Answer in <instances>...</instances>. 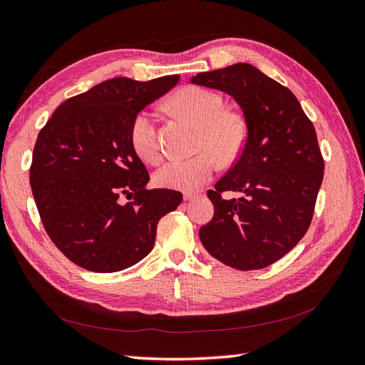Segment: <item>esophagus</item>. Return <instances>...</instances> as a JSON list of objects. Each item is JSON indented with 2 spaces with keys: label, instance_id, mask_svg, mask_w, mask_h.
Wrapping results in <instances>:
<instances>
[{
  "label": "esophagus",
  "instance_id": "34e87169",
  "mask_svg": "<svg viewBox=\"0 0 365 365\" xmlns=\"http://www.w3.org/2000/svg\"><path fill=\"white\" fill-rule=\"evenodd\" d=\"M198 196H201V193H198V192H185V193H184V200L189 201V200L198 198Z\"/></svg>",
  "mask_w": 365,
  "mask_h": 365
}]
</instances>
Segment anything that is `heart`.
Here are the masks:
<instances>
[{"mask_svg": "<svg viewBox=\"0 0 365 365\" xmlns=\"http://www.w3.org/2000/svg\"><path fill=\"white\" fill-rule=\"evenodd\" d=\"M170 107L198 127L195 150L189 160H172L156 172L155 181L175 190H195L212 178L218 159L227 165L240 158L247 140L242 118L225 110L224 98L209 88L187 86L170 98ZM130 144L141 160L156 163L161 156L156 124L150 113L138 112L130 124Z\"/></svg>", "mask_w": 365, "mask_h": 365, "instance_id": "1", "label": "heart"}]
</instances>
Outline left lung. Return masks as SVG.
Returning a JSON list of instances; mask_svg holds the SVG:
<instances>
[{"mask_svg":"<svg viewBox=\"0 0 365 365\" xmlns=\"http://www.w3.org/2000/svg\"><path fill=\"white\" fill-rule=\"evenodd\" d=\"M192 83L232 95L247 125L240 158L207 192L215 213L200 229L201 242L229 267L264 269L310 227L324 176L317 132L297 96L250 64L202 72ZM230 190L243 198L224 200Z\"/></svg>","mask_w":365,"mask_h":365,"instance_id":"obj_1","label":"left lung"}]
</instances>
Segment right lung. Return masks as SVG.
<instances>
[{
    "mask_svg": "<svg viewBox=\"0 0 365 365\" xmlns=\"http://www.w3.org/2000/svg\"><path fill=\"white\" fill-rule=\"evenodd\" d=\"M178 80L113 78L68 98L38 133L31 185L39 218L80 267H132L152 252L160 220L181 204L180 192L145 189L150 176L129 136L133 116Z\"/></svg>",
    "mask_w": 365,
    "mask_h": 365,
    "instance_id": "obj_1",
    "label": "right lung"
}]
</instances>
